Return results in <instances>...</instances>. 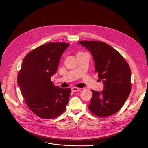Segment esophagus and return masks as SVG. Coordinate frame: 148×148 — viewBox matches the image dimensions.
I'll use <instances>...</instances> for the list:
<instances>
[{
  "mask_svg": "<svg viewBox=\"0 0 148 148\" xmlns=\"http://www.w3.org/2000/svg\"><path fill=\"white\" fill-rule=\"evenodd\" d=\"M79 90H80V88H77V87H73V88H71V90H72V91H73V92L78 91H79Z\"/></svg>",
  "mask_w": 148,
  "mask_h": 148,
  "instance_id": "esophagus-1",
  "label": "esophagus"
}]
</instances>
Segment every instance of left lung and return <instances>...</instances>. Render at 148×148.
Returning <instances> with one entry per match:
<instances>
[{
	"instance_id": "left-lung-1",
	"label": "left lung",
	"mask_w": 148,
	"mask_h": 148,
	"mask_svg": "<svg viewBox=\"0 0 148 148\" xmlns=\"http://www.w3.org/2000/svg\"><path fill=\"white\" fill-rule=\"evenodd\" d=\"M78 43L91 53L95 71L104 86L101 92L91 90L88 108L100 117L112 115L121 108L131 92L130 67L118 51L104 42L80 41Z\"/></svg>"
}]
</instances>
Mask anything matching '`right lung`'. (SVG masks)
I'll return each instance as SVG.
<instances>
[{"mask_svg": "<svg viewBox=\"0 0 148 148\" xmlns=\"http://www.w3.org/2000/svg\"><path fill=\"white\" fill-rule=\"evenodd\" d=\"M69 45L49 43L34 49L23 59L17 77L18 85L29 109L41 118L57 117L66 108L71 90L54 86L51 77L56 74L61 56Z\"/></svg>", "mask_w": 148, "mask_h": 148, "instance_id": "add662e5", "label": "right lung"}]
</instances>
